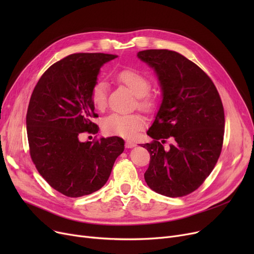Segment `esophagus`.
Returning <instances> with one entry per match:
<instances>
[{"label":"esophagus","instance_id":"esophagus-1","mask_svg":"<svg viewBox=\"0 0 254 254\" xmlns=\"http://www.w3.org/2000/svg\"><path fill=\"white\" fill-rule=\"evenodd\" d=\"M125 146H126L127 148H131V147H135L136 144L134 142H131V141H126Z\"/></svg>","mask_w":254,"mask_h":254}]
</instances>
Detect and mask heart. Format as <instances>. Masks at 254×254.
Masks as SVG:
<instances>
[{
  "label": "heart",
  "instance_id": "heart-1",
  "mask_svg": "<svg viewBox=\"0 0 254 254\" xmlns=\"http://www.w3.org/2000/svg\"><path fill=\"white\" fill-rule=\"evenodd\" d=\"M117 81L125 84L137 97V106L143 111H151L155 99L150 95V80L137 70L123 69L115 74ZM108 85L105 81H97L90 90V100L97 110H104L107 106ZM145 120L139 114L112 113L103 119L102 127L106 134L131 139L144 127Z\"/></svg>",
  "mask_w": 254,
  "mask_h": 254
}]
</instances>
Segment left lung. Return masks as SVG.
Here are the masks:
<instances>
[{"label": "left lung", "mask_w": 254, "mask_h": 254, "mask_svg": "<svg viewBox=\"0 0 254 254\" xmlns=\"http://www.w3.org/2000/svg\"><path fill=\"white\" fill-rule=\"evenodd\" d=\"M154 68L163 89V103L143 147L150 154L144 178L157 193L188 195L201 186L214 169L223 144L224 110L211 78L191 61L168 49L138 53ZM172 137L175 145L162 144Z\"/></svg>", "instance_id": "obj_1"}]
</instances>
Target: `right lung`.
Segmentation results:
<instances>
[{
  "label": "right lung",
  "instance_id": "right-lung-1",
  "mask_svg": "<svg viewBox=\"0 0 254 254\" xmlns=\"http://www.w3.org/2000/svg\"><path fill=\"white\" fill-rule=\"evenodd\" d=\"M117 58L106 53H73L50 65L36 84L26 112L30 155L38 172L70 197L99 190L108 180L124 139L80 142L82 132L97 134L98 117L90 100L101 66Z\"/></svg>",
  "mask_w": 254,
  "mask_h": 254
}]
</instances>
